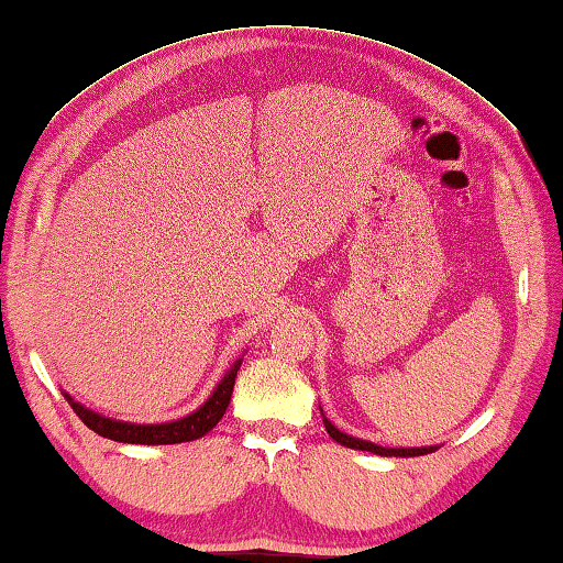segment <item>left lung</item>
<instances>
[{"label": "left lung", "instance_id": "obj_1", "mask_svg": "<svg viewBox=\"0 0 563 563\" xmlns=\"http://www.w3.org/2000/svg\"><path fill=\"white\" fill-rule=\"evenodd\" d=\"M322 421H324L327 433H330L336 443H342L346 448H354V451H369V453L386 455V457H391V455L394 457H416V455H426V453H433L435 451V445H431V448H382V445H376V443L360 441V438H352V435L342 433L340 428H334L330 421H327L324 416H322Z\"/></svg>", "mask_w": 563, "mask_h": 563}]
</instances>
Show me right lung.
<instances>
[{
    "instance_id": "obj_1",
    "label": "right lung",
    "mask_w": 563,
    "mask_h": 563,
    "mask_svg": "<svg viewBox=\"0 0 563 563\" xmlns=\"http://www.w3.org/2000/svg\"><path fill=\"white\" fill-rule=\"evenodd\" d=\"M241 362L231 366L227 376L219 382V386L213 388V394L199 406L197 411L177 418V421L169 423H128V421H115V418H106L96 411H90L84 404H78L70 398L68 394L66 401L74 408L76 416L84 421L90 431H96L98 435L110 438V441L118 443H135V445H172V443H189L197 441V438L207 435L213 426H217L223 413H227L231 394H233V384H236V374L241 369Z\"/></svg>"
}]
</instances>
